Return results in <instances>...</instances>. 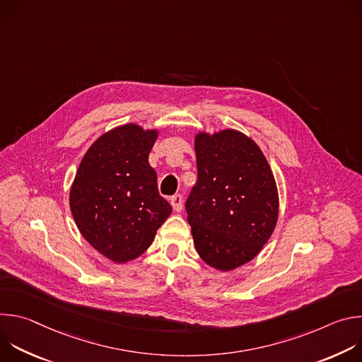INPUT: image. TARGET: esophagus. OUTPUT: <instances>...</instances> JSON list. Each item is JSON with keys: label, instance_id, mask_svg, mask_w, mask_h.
<instances>
[{"label": "esophagus", "instance_id": "obj_1", "mask_svg": "<svg viewBox=\"0 0 362 362\" xmlns=\"http://www.w3.org/2000/svg\"><path fill=\"white\" fill-rule=\"evenodd\" d=\"M170 203H172V208L175 212H182L183 208V197L182 194H175L170 197Z\"/></svg>", "mask_w": 362, "mask_h": 362}]
</instances>
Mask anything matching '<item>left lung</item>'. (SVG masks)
Returning a JSON list of instances; mask_svg holds the SVG:
<instances>
[{
    "label": "left lung",
    "mask_w": 362,
    "mask_h": 362,
    "mask_svg": "<svg viewBox=\"0 0 362 362\" xmlns=\"http://www.w3.org/2000/svg\"><path fill=\"white\" fill-rule=\"evenodd\" d=\"M197 182L187 200L196 252L229 272L259 253L279 216L271 166L253 139L235 129L194 134Z\"/></svg>",
    "instance_id": "left-lung-1"
}]
</instances>
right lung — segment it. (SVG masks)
<instances>
[{
  "mask_svg": "<svg viewBox=\"0 0 362 362\" xmlns=\"http://www.w3.org/2000/svg\"><path fill=\"white\" fill-rule=\"evenodd\" d=\"M158 137V129L136 123L103 133L86 151L71 183L70 209L80 233L115 264L144 253L172 214L148 165Z\"/></svg>",
  "mask_w": 362,
  "mask_h": 362,
  "instance_id": "1",
  "label": "right lung"
}]
</instances>
